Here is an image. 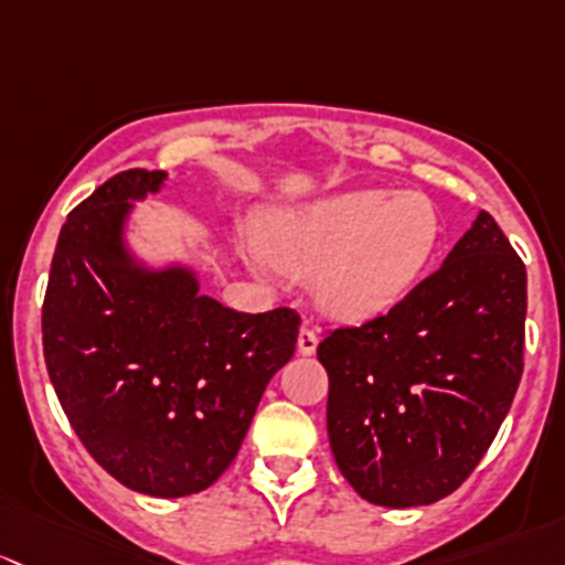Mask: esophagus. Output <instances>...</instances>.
<instances>
[{
    "instance_id": "1",
    "label": "esophagus",
    "mask_w": 565,
    "mask_h": 565,
    "mask_svg": "<svg viewBox=\"0 0 565 565\" xmlns=\"http://www.w3.org/2000/svg\"><path fill=\"white\" fill-rule=\"evenodd\" d=\"M296 345H299L301 356H312L318 348V334L310 329V326H305V329L299 331V342H296Z\"/></svg>"
}]
</instances>
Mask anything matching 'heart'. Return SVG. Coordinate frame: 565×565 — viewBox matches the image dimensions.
Here are the masks:
<instances>
[{
  "mask_svg": "<svg viewBox=\"0 0 565 565\" xmlns=\"http://www.w3.org/2000/svg\"><path fill=\"white\" fill-rule=\"evenodd\" d=\"M444 239L424 193L367 188L277 209L258 231L255 269L316 277L318 305L340 321H372L408 299Z\"/></svg>",
  "mask_w": 565,
  "mask_h": 565,
  "instance_id": "1",
  "label": "heart"
}]
</instances>
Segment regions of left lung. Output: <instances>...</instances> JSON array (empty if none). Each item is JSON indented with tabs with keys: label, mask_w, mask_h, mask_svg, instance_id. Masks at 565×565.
I'll list each match as a JSON object with an SVG mask.
<instances>
[{
	"label": "left lung",
	"mask_w": 565,
	"mask_h": 565,
	"mask_svg": "<svg viewBox=\"0 0 565 565\" xmlns=\"http://www.w3.org/2000/svg\"><path fill=\"white\" fill-rule=\"evenodd\" d=\"M525 312V264L479 212L408 299L326 334V429L359 495L386 509L429 505L473 473L520 386Z\"/></svg>",
	"instance_id": "obj_1"
}]
</instances>
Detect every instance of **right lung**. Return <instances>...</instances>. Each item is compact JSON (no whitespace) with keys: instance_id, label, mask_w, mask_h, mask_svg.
Segmentation results:
<instances>
[{"instance_id":"1","label":"right lung","mask_w":565,"mask_h":565,"mask_svg":"<svg viewBox=\"0 0 565 565\" xmlns=\"http://www.w3.org/2000/svg\"><path fill=\"white\" fill-rule=\"evenodd\" d=\"M166 171L116 173L67 214L43 305V353L75 435L130 490L184 498L239 451L299 316L236 312L188 264L149 266L127 242L136 201Z\"/></svg>"}]
</instances>
